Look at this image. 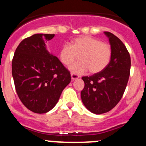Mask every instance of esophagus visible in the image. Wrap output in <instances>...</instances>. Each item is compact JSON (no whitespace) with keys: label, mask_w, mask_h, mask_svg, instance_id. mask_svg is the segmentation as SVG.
I'll return each mask as SVG.
<instances>
[{"label":"esophagus","mask_w":146,"mask_h":146,"mask_svg":"<svg viewBox=\"0 0 146 146\" xmlns=\"http://www.w3.org/2000/svg\"><path fill=\"white\" fill-rule=\"evenodd\" d=\"M78 78H79V76H77V75H76V74H73V73H71L72 81H74V80H76V79H78Z\"/></svg>","instance_id":"34e87169"}]
</instances>
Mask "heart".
I'll list each match as a JSON object with an SVG mask.
<instances>
[{
    "instance_id": "1",
    "label": "heart",
    "mask_w": 146,
    "mask_h": 146,
    "mask_svg": "<svg viewBox=\"0 0 146 146\" xmlns=\"http://www.w3.org/2000/svg\"><path fill=\"white\" fill-rule=\"evenodd\" d=\"M76 56L78 61L69 68L72 73L82 75L88 70L91 73H97L102 71L110 62L111 48L96 38L84 35L74 38L70 45L64 44L59 50V60L64 65L71 64Z\"/></svg>"
}]
</instances>
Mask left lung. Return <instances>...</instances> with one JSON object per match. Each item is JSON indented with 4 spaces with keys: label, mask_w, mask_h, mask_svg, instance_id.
<instances>
[{
    "label": "left lung",
    "mask_w": 146,
    "mask_h": 146,
    "mask_svg": "<svg viewBox=\"0 0 146 146\" xmlns=\"http://www.w3.org/2000/svg\"><path fill=\"white\" fill-rule=\"evenodd\" d=\"M111 48V57L106 68L90 76H83L81 92L84 105L90 111L101 115L118 104L126 90L130 75L131 58L126 46L116 36L104 31Z\"/></svg>",
    "instance_id": "obj_1"
}]
</instances>
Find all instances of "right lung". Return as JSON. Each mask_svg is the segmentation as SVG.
<instances>
[{
  "label": "right lung",
  "mask_w": 146,
  "mask_h": 146,
  "mask_svg": "<svg viewBox=\"0 0 146 146\" xmlns=\"http://www.w3.org/2000/svg\"><path fill=\"white\" fill-rule=\"evenodd\" d=\"M54 35L36 34L19 44L12 59V76L19 98L33 112L46 113L57 104L71 80L70 72L47 49Z\"/></svg>",
  "instance_id": "obj_1"
}]
</instances>
